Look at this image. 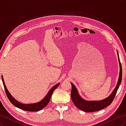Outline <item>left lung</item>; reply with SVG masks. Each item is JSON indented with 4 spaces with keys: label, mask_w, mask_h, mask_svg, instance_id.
I'll use <instances>...</instances> for the list:
<instances>
[{
    "label": "left lung",
    "mask_w": 126,
    "mask_h": 126,
    "mask_svg": "<svg viewBox=\"0 0 126 126\" xmlns=\"http://www.w3.org/2000/svg\"><path fill=\"white\" fill-rule=\"evenodd\" d=\"M117 54L120 65L119 77V79H118V81L117 83V86L112 91L111 94H110L108 97L100 101H86L80 97L76 88L74 85L73 83H71L72 86V88L71 91V100L75 104V105L78 108L85 112H94L104 109L111 104V102L113 100L114 98H115V97L117 92V90L118 88H119V85L121 83L122 80V67L119 59V55H118V54Z\"/></svg>",
    "instance_id": "left-lung-1"
}]
</instances>
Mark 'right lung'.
I'll return each instance as SVG.
<instances>
[{
	"instance_id": "right-lung-1",
	"label": "right lung",
	"mask_w": 126,
	"mask_h": 126,
	"mask_svg": "<svg viewBox=\"0 0 126 126\" xmlns=\"http://www.w3.org/2000/svg\"><path fill=\"white\" fill-rule=\"evenodd\" d=\"M1 78H2L3 85V86H4L5 93L6 94L7 97L8 98V99L11 102V104L19 108H20L22 110H24L25 111H38L44 108L45 107L48 105L49 101H50L52 96V94L53 92H54V91L59 86L60 84L59 83H58L53 87L52 88L49 90L48 93L46 95V96L41 101H39L38 103H35V104L27 105V104H22V103L18 102V101H17L16 99H15L12 96H11L9 91H8V90L7 89L2 76H1Z\"/></svg>"
}]
</instances>
